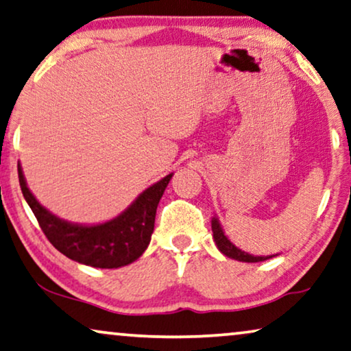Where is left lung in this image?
<instances>
[{
  "mask_svg": "<svg viewBox=\"0 0 351 351\" xmlns=\"http://www.w3.org/2000/svg\"><path fill=\"white\" fill-rule=\"evenodd\" d=\"M211 228H213V238H214V241H216L217 249L221 250V252L228 258L244 261V263H257V261H265L268 258L276 257V255H268V257H265V255H252V254L244 252V250L237 247V245H234L227 238V234L222 230L221 222H219V219L216 216H214L211 221Z\"/></svg>",
  "mask_w": 351,
  "mask_h": 351,
  "instance_id": "1",
  "label": "left lung"
}]
</instances>
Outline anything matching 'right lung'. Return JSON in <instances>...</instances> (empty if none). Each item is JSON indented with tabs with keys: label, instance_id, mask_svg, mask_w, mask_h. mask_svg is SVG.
I'll return each instance as SVG.
<instances>
[{
	"label": "right lung",
	"instance_id": "right-lung-1",
	"mask_svg": "<svg viewBox=\"0 0 351 351\" xmlns=\"http://www.w3.org/2000/svg\"><path fill=\"white\" fill-rule=\"evenodd\" d=\"M171 176L173 173L145 189L112 221L83 226L60 219L42 206L28 189L22 165L19 164V181L23 197L47 239L67 258L102 269L121 268L142 257L154 232L156 209Z\"/></svg>",
	"mask_w": 351,
	"mask_h": 351
}]
</instances>
